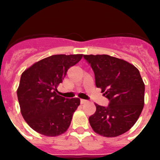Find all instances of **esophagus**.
I'll list each match as a JSON object with an SVG mask.
<instances>
[{
	"instance_id": "obj_1",
	"label": "esophagus",
	"mask_w": 160,
	"mask_h": 160,
	"mask_svg": "<svg viewBox=\"0 0 160 160\" xmlns=\"http://www.w3.org/2000/svg\"><path fill=\"white\" fill-rule=\"evenodd\" d=\"M87 102H88V101H87V100H83V99L80 100V103H81V104H85V103H87Z\"/></svg>"
}]
</instances>
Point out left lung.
Listing matches in <instances>:
<instances>
[{
  "instance_id": "obj_1",
  "label": "left lung",
  "mask_w": 160,
  "mask_h": 160,
  "mask_svg": "<svg viewBox=\"0 0 160 160\" xmlns=\"http://www.w3.org/2000/svg\"><path fill=\"white\" fill-rule=\"evenodd\" d=\"M95 75L97 88L110 101L108 107L95 104L91 128L100 135L117 137L128 132L144 107L145 84L138 69L108 55H83Z\"/></svg>"
}]
</instances>
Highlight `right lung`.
Segmentation results:
<instances>
[{
	"mask_svg": "<svg viewBox=\"0 0 160 160\" xmlns=\"http://www.w3.org/2000/svg\"><path fill=\"white\" fill-rule=\"evenodd\" d=\"M82 57L83 54L53 55L35 62L22 72L17 90L21 113L38 133L58 136L70 127L80 100L59 96L57 86L69 68Z\"/></svg>",
	"mask_w": 160,
	"mask_h": 160,
	"instance_id": "obj_1",
	"label": "right lung"
}]
</instances>
